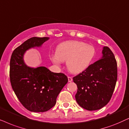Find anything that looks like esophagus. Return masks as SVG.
I'll use <instances>...</instances> for the list:
<instances>
[{
    "label": "esophagus",
    "instance_id": "esophagus-1",
    "mask_svg": "<svg viewBox=\"0 0 129 129\" xmlns=\"http://www.w3.org/2000/svg\"><path fill=\"white\" fill-rule=\"evenodd\" d=\"M68 82H71L73 81V78L71 77H68Z\"/></svg>",
    "mask_w": 129,
    "mask_h": 129
}]
</instances>
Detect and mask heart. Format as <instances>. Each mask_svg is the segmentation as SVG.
<instances>
[{
	"label": "heart",
	"mask_w": 129,
	"mask_h": 129,
	"mask_svg": "<svg viewBox=\"0 0 129 129\" xmlns=\"http://www.w3.org/2000/svg\"><path fill=\"white\" fill-rule=\"evenodd\" d=\"M95 49L81 41H67L59 44L55 54L50 55L51 61L57 66L67 61V67L72 73L79 74L85 71L93 61Z\"/></svg>",
	"instance_id": "1"
}]
</instances>
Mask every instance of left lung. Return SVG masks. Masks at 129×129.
I'll return each mask as SVG.
<instances>
[{
  "label": "left lung",
  "instance_id": "obj_1",
  "mask_svg": "<svg viewBox=\"0 0 129 129\" xmlns=\"http://www.w3.org/2000/svg\"><path fill=\"white\" fill-rule=\"evenodd\" d=\"M102 59L73 77L77 85L75 99L79 105L89 111L105 106L112 97L117 79V66L111 49L104 47Z\"/></svg>",
  "mask_w": 129,
  "mask_h": 129
}]
</instances>
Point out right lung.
I'll return each mask as SVG.
<instances>
[{"label":"right lung","mask_w":129,"mask_h":129,"mask_svg":"<svg viewBox=\"0 0 129 129\" xmlns=\"http://www.w3.org/2000/svg\"><path fill=\"white\" fill-rule=\"evenodd\" d=\"M48 37H33L13 51L10 61V81L13 90L21 104L32 112H45L56 104L68 78L63 73H52L45 67H27L23 55L29 49L41 47Z\"/></svg>","instance_id":"right-lung-1"}]
</instances>
